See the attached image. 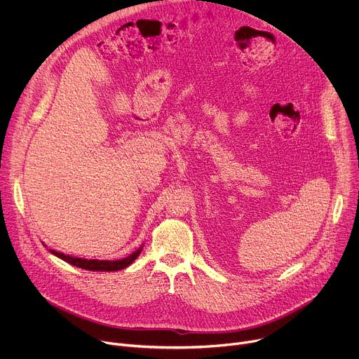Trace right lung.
<instances>
[{
	"label": "right lung",
	"mask_w": 359,
	"mask_h": 359,
	"mask_svg": "<svg viewBox=\"0 0 359 359\" xmlns=\"http://www.w3.org/2000/svg\"><path fill=\"white\" fill-rule=\"evenodd\" d=\"M143 247L137 248L133 254L128 255L126 259H122V260H116V262H107V260H85V259H76V257H71V255H67V254H62V252H58L55 250H49L50 252H53L54 255H57V257H60L61 260L75 266V267H79V269H83V270H88V271H119L122 269H126L128 266H130L136 259L137 255L140 254Z\"/></svg>",
	"instance_id": "1"
}]
</instances>
